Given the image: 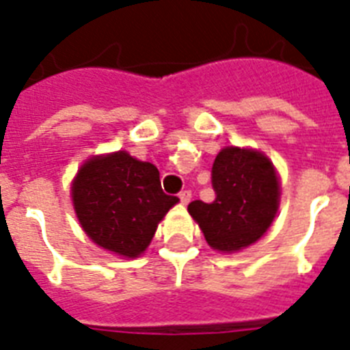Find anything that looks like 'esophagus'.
Segmentation results:
<instances>
[{
	"label": "esophagus",
	"mask_w": 350,
	"mask_h": 350,
	"mask_svg": "<svg viewBox=\"0 0 350 350\" xmlns=\"http://www.w3.org/2000/svg\"><path fill=\"white\" fill-rule=\"evenodd\" d=\"M178 198H180V202H181V203H185V205H187V203L191 202L192 192L189 191V189H185V191H181L180 194H178Z\"/></svg>",
	"instance_id": "esophagus-1"
}]
</instances>
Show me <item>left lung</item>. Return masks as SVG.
<instances>
[{"instance_id": "obj_1", "label": "left lung", "mask_w": 350, "mask_h": 350, "mask_svg": "<svg viewBox=\"0 0 350 350\" xmlns=\"http://www.w3.org/2000/svg\"><path fill=\"white\" fill-rule=\"evenodd\" d=\"M214 202L189 203L207 243L234 252L254 243L271 227L278 211L280 183L263 154L227 147L213 165Z\"/></svg>"}]
</instances>
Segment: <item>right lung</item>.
<instances>
[{
    "mask_svg": "<svg viewBox=\"0 0 350 350\" xmlns=\"http://www.w3.org/2000/svg\"><path fill=\"white\" fill-rule=\"evenodd\" d=\"M72 200L89 238L125 258L147 249L165 213L178 203L161 191L152 163L123 150L89 159L74 180Z\"/></svg>",
    "mask_w": 350,
    "mask_h": 350,
    "instance_id": "obj_1",
    "label": "right lung"
}]
</instances>
